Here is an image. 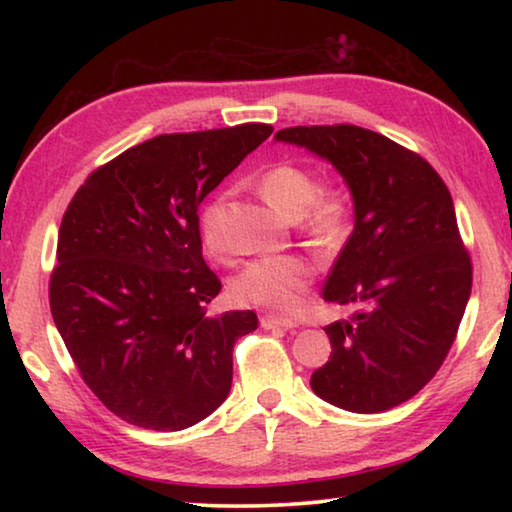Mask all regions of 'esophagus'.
<instances>
[{"label": "esophagus", "instance_id": "esophagus-1", "mask_svg": "<svg viewBox=\"0 0 512 512\" xmlns=\"http://www.w3.org/2000/svg\"><path fill=\"white\" fill-rule=\"evenodd\" d=\"M259 325H262L264 329H291V327H296V323H293V320L275 318V316H264L262 320H259Z\"/></svg>", "mask_w": 512, "mask_h": 512}]
</instances>
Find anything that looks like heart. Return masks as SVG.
<instances>
[{
	"instance_id": "heart-1",
	"label": "heart",
	"mask_w": 512,
	"mask_h": 512,
	"mask_svg": "<svg viewBox=\"0 0 512 512\" xmlns=\"http://www.w3.org/2000/svg\"><path fill=\"white\" fill-rule=\"evenodd\" d=\"M259 194L287 219L300 223L302 235L318 250H334L348 237L352 201L348 189H320L318 178L300 164L282 162L266 169L257 180ZM225 198L214 196L203 207L198 230L203 246L212 255L225 253L223 237ZM314 266L300 255H275L250 262L235 280V298L271 314H291L305 296Z\"/></svg>"
}]
</instances>
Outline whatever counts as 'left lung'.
Returning <instances> with one entry per match:
<instances>
[{"mask_svg":"<svg viewBox=\"0 0 512 512\" xmlns=\"http://www.w3.org/2000/svg\"><path fill=\"white\" fill-rule=\"evenodd\" d=\"M275 140L332 162L354 201V230L323 289L354 311L325 327L332 354L311 388L352 413L393 409L443 366L470 300L452 194L427 160L368 128L293 126Z\"/></svg>","mask_w":512,"mask_h":512,"instance_id":"8db88e82","label":"left lung"}]
</instances>
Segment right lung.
I'll use <instances>...</instances> for the list:
<instances>
[{
	"instance_id": "right-lung-1",
	"label": "right lung",
	"mask_w": 512,
	"mask_h": 512,
	"mask_svg": "<svg viewBox=\"0 0 512 512\" xmlns=\"http://www.w3.org/2000/svg\"><path fill=\"white\" fill-rule=\"evenodd\" d=\"M273 126L158 135L92 171L67 205L51 316L85 384L135 427L180 431L219 409L255 311L207 316L221 282L198 205Z\"/></svg>"
}]
</instances>
